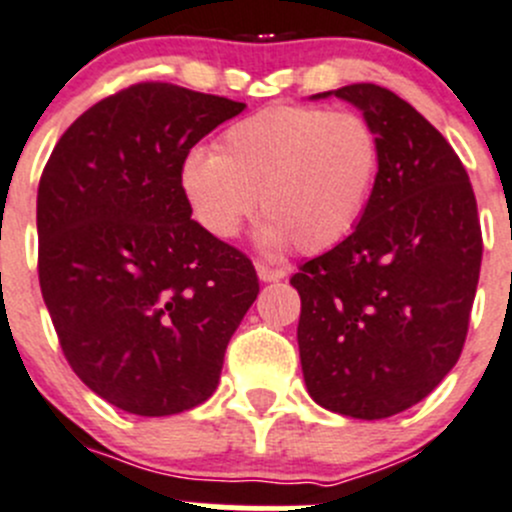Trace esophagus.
<instances>
[{"mask_svg":"<svg viewBox=\"0 0 512 512\" xmlns=\"http://www.w3.org/2000/svg\"><path fill=\"white\" fill-rule=\"evenodd\" d=\"M256 273L261 281H281V278L286 276V271H283V268H273V266H268V263H256Z\"/></svg>","mask_w":512,"mask_h":512,"instance_id":"esophagus-1","label":"esophagus"}]
</instances>
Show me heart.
I'll return each instance as SVG.
<instances>
[{
  "instance_id": "heart-1",
  "label": "heart",
  "mask_w": 512,
  "mask_h": 512,
  "mask_svg": "<svg viewBox=\"0 0 512 512\" xmlns=\"http://www.w3.org/2000/svg\"><path fill=\"white\" fill-rule=\"evenodd\" d=\"M381 159V136L358 111L268 106L231 124L216 154L191 151L179 184L194 219L214 239H234L258 196L263 244L316 254L356 229Z\"/></svg>"
}]
</instances>
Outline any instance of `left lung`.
<instances>
[{
    "label": "left lung",
    "mask_w": 512,
    "mask_h": 512,
    "mask_svg": "<svg viewBox=\"0 0 512 512\" xmlns=\"http://www.w3.org/2000/svg\"><path fill=\"white\" fill-rule=\"evenodd\" d=\"M333 94L376 126L381 174L353 234L291 278L298 351L318 406L378 421L423 401L458 363L483 234L465 166L426 116L378 84Z\"/></svg>",
    "instance_id": "8db88e82"
}]
</instances>
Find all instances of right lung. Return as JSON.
<instances>
[{"mask_svg":"<svg viewBox=\"0 0 512 512\" xmlns=\"http://www.w3.org/2000/svg\"><path fill=\"white\" fill-rule=\"evenodd\" d=\"M246 104L166 82L86 109L39 179V286L64 358L104 401L171 416L219 386L251 258L191 219L181 161Z\"/></svg>","mask_w":512,"mask_h":512,"instance_id":"obj_1","label":"right lung"}]
</instances>
